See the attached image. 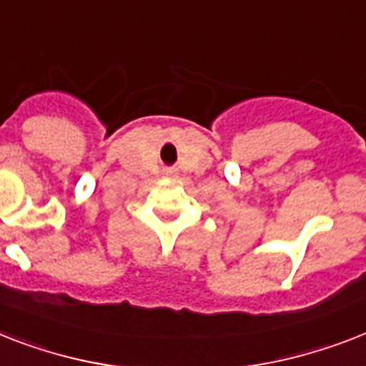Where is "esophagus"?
<instances>
[{
    "mask_svg": "<svg viewBox=\"0 0 366 366\" xmlns=\"http://www.w3.org/2000/svg\"><path fill=\"white\" fill-rule=\"evenodd\" d=\"M165 177H174V174H177V171H174V169H165Z\"/></svg>",
    "mask_w": 366,
    "mask_h": 366,
    "instance_id": "esophagus-1",
    "label": "esophagus"
}]
</instances>
